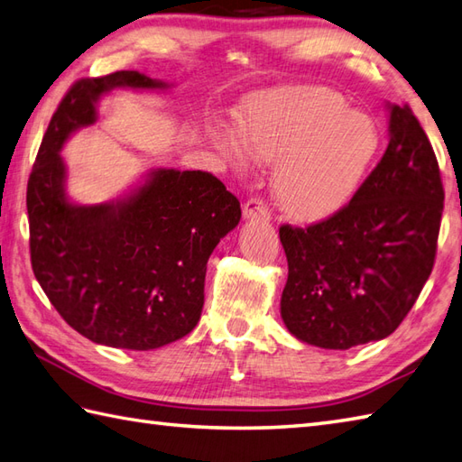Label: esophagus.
I'll return each mask as SVG.
<instances>
[{"mask_svg":"<svg viewBox=\"0 0 462 462\" xmlns=\"http://www.w3.org/2000/svg\"><path fill=\"white\" fill-rule=\"evenodd\" d=\"M242 214H244V220H270L268 206L260 199L246 200V204L242 206Z\"/></svg>","mask_w":462,"mask_h":462,"instance_id":"obj_1","label":"esophagus"}]
</instances>
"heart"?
Returning a JSON list of instances; mask_svg holds the SVG:
<instances>
[{
  "label": "heart",
  "instance_id": "1",
  "mask_svg": "<svg viewBox=\"0 0 462 462\" xmlns=\"http://www.w3.org/2000/svg\"><path fill=\"white\" fill-rule=\"evenodd\" d=\"M238 139L212 134L226 161L246 171L250 154L276 162L272 190L291 220L319 222L357 192L379 149L369 115L351 111L326 87H283L248 97L238 109Z\"/></svg>",
  "mask_w": 462,
  "mask_h": 462
}]
</instances>
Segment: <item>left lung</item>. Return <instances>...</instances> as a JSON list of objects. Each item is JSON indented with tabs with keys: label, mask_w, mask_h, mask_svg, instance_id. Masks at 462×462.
<instances>
[{
	"label": "left lung",
	"mask_w": 462,
	"mask_h": 462,
	"mask_svg": "<svg viewBox=\"0 0 462 462\" xmlns=\"http://www.w3.org/2000/svg\"><path fill=\"white\" fill-rule=\"evenodd\" d=\"M389 144L347 206L308 228L282 226L291 336L349 349L391 336L433 272L445 190L423 126L387 105Z\"/></svg>",
	"instance_id": "obj_1"
}]
</instances>
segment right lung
<instances>
[{"mask_svg": "<svg viewBox=\"0 0 462 462\" xmlns=\"http://www.w3.org/2000/svg\"><path fill=\"white\" fill-rule=\"evenodd\" d=\"M111 89L164 91L139 71L77 81L59 103L27 182L29 250L39 286L69 326L106 347L149 351L200 319L206 263L240 222V202L202 171L154 169L121 199L75 204L61 149L97 123Z\"/></svg>", "mask_w": 462, "mask_h": 462, "instance_id": "1", "label": "right lung"}]
</instances>
